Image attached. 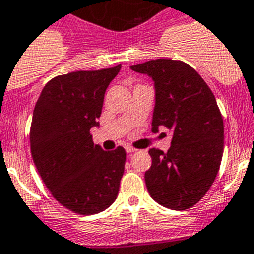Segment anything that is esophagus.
I'll return each mask as SVG.
<instances>
[{
  "label": "esophagus",
  "instance_id": "obj_1",
  "mask_svg": "<svg viewBox=\"0 0 254 254\" xmlns=\"http://www.w3.org/2000/svg\"><path fill=\"white\" fill-rule=\"evenodd\" d=\"M125 150H127V154H133V152L137 151V150H135L134 147H131V146H127V147H125Z\"/></svg>",
  "mask_w": 254,
  "mask_h": 254
}]
</instances>
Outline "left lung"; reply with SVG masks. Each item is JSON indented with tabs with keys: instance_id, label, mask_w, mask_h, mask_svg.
I'll list each match as a JSON object with an SVG mask.
<instances>
[{
	"instance_id": "left-lung-1",
	"label": "left lung",
	"mask_w": 254,
	"mask_h": 254,
	"mask_svg": "<svg viewBox=\"0 0 254 254\" xmlns=\"http://www.w3.org/2000/svg\"><path fill=\"white\" fill-rule=\"evenodd\" d=\"M154 80V133L172 130L168 151L151 148L145 181L151 198L171 210H187L206 194L223 155V119L215 96L197 71L183 61L151 60L130 66Z\"/></svg>"
}]
</instances>
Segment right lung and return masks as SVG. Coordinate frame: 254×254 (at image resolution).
<instances>
[{
	"label": "right lung",
	"mask_w": 254,
	"mask_h": 254,
	"mask_svg": "<svg viewBox=\"0 0 254 254\" xmlns=\"http://www.w3.org/2000/svg\"><path fill=\"white\" fill-rule=\"evenodd\" d=\"M121 65L74 71L45 84L31 123V154L56 201L82 215L108 209L119 194L127 152L94 145L107 87Z\"/></svg>",
	"instance_id": "obj_1"
}]
</instances>
